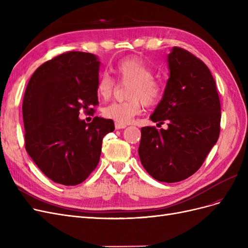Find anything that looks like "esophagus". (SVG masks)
<instances>
[{
	"label": "esophagus",
	"instance_id": "1",
	"mask_svg": "<svg viewBox=\"0 0 248 248\" xmlns=\"http://www.w3.org/2000/svg\"><path fill=\"white\" fill-rule=\"evenodd\" d=\"M115 127H116V129H123V128H125L126 125H125V124L116 123V124H115Z\"/></svg>",
	"mask_w": 248,
	"mask_h": 248
}]
</instances>
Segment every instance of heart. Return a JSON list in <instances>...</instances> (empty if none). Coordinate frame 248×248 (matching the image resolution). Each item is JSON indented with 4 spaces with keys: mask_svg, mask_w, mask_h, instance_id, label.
I'll use <instances>...</instances> for the list:
<instances>
[{
    "mask_svg": "<svg viewBox=\"0 0 248 248\" xmlns=\"http://www.w3.org/2000/svg\"><path fill=\"white\" fill-rule=\"evenodd\" d=\"M115 74L121 82H131L127 97L128 100L112 102L102 109V115L116 123L127 124L140 115L142 103L147 107L156 106L163 97L161 81L153 78V70L141 58L131 56L120 60L114 66ZM116 81L108 73L98 77L96 93L99 98L107 100L114 93Z\"/></svg>",
    "mask_w": 248,
    "mask_h": 248,
    "instance_id": "b5f03b06",
    "label": "heart"
}]
</instances>
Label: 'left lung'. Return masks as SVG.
Masks as SVG:
<instances>
[{"mask_svg":"<svg viewBox=\"0 0 248 248\" xmlns=\"http://www.w3.org/2000/svg\"><path fill=\"white\" fill-rule=\"evenodd\" d=\"M168 61L170 78L150 119L169 128L141 127L139 155L150 176L175 183L204 163L219 138L221 112L215 80L201 59L175 46Z\"/></svg>","mask_w":248,"mask_h":248,"instance_id":"1","label":"left lung"}]
</instances>
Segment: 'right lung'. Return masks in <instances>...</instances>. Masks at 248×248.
Listing matches in <instances>:
<instances>
[{
	"mask_svg": "<svg viewBox=\"0 0 248 248\" xmlns=\"http://www.w3.org/2000/svg\"><path fill=\"white\" fill-rule=\"evenodd\" d=\"M99 61L90 52L67 51L36 69L22 100L25 148L51 181L66 186L84 182L99 162L102 140L114 131L110 119L94 115Z\"/></svg>",
	"mask_w": 248,
	"mask_h": 248,
	"instance_id": "obj_1",
	"label": "right lung"
}]
</instances>
